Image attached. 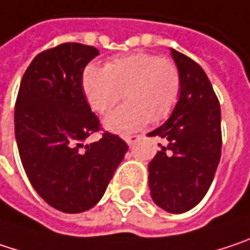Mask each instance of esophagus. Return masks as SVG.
I'll return each instance as SVG.
<instances>
[{
	"mask_svg": "<svg viewBox=\"0 0 250 250\" xmlns=\"http://www.w3.org/2000/svg\"><path fill=\"white\" fill-rule=\"evenodd\" d=\"M141 138H142V135H129V137H125V142H126L129 146H132V145L137 144Z\"/></svg>",
	"mask_w": 250,
	"mask_h": 250,
	"instance_id": "esophagus-1",
	"label": "esophagus"
}]
</instances>
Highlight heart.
<instances>
[{
	"mask_svg": "<svg viewBox=\"0 0 250 250\" xmlns=\"http://www.w3.org/2000/svg\"><path fill=\"white\" fill-rule=\"evenodd\" d=\"M82 89L89 105L101 113L112 109L124 92L128 104L108 115L104 126L116 134H129L171 113L180 98L181 78L170 60L134 53L112 59L105 67L86 66Z\"/></svg>",
	"mask_w": 250,
	"mask_h": 250,
	"instance_id": "obj_1",
	"label": "heart"
}]
</instances>
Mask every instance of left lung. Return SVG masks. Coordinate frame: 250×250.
<instances>
[{"label": "left lung", "instance_id": "left-lung-1", "mask_svg": "<svg viewBox=\"0 0 250 250\" xmlns=\"http://www.w3.org/2000/svg\"><path fill=\"white\" fill-rule=\"evenodd\" d=\"M181 90L170 118L148 137L164 145L148 164V186L154 203L180 214L202 202L220 161V105L204 70L171 48Z\"/></svg>", "mask_w": 250, "mask_h": 250}]
</instances>
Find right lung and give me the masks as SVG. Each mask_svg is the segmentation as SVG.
Wrapping results in <instances>:
<instances>
[{
    "instance_id": "add662e5",
    "label": "right lung",
    "mask_w": 250,
    "mask_h": 250,
    "mask_svg": "<svg viewBox=\"0 0 250 250\" xmlns=\"http://www.w3.org/2000/svg\"><path fill=\"white\" fill-rule=\"evenodd\" d=\"M99 50L64 43L34 57L17 96L18 154L33 188L63 213L92 208L106 191L128 145L116 135L84 144L99 129L82 89V73Z\"/></svg>"
}]
</instances>
